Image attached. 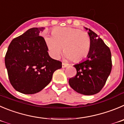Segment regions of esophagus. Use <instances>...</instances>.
I'll use <instances>...</instances> for the list:
<instances>
[{"mask_svg":"<svg viewBox=\"0 0 124 124\" xmlns=\"http://www.w3.org/2000/svg\"><path fill=\"white\" fill-rule=\"evenodd\" d=\"M62 68H65L67 67V64H66V63H62Z\"/></svg>","mask_w":124,"mask_h":124,"instance_id":"1","label":"esophagus"}]
</instances>
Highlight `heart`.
<instances>
[{"label": "heart", "instance_id": "obj_1", "mask_svg": "<svg viewBox=\"0 0 124 124\" xmlns=\"http://www.w3.org/2000/svg\"><path fill=\"white\" fill-rule=\"evenodd\" d=\"M52 37H45V41L52 56L59 57L63 48L65 57L77 62L85 58L91 48L88 33L72 27H57L51 32Z\"/></svg>", "mask_w": 124, "mask_h": 124}]
</instances>
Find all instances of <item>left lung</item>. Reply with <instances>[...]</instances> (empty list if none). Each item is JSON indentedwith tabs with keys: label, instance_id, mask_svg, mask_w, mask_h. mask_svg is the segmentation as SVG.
<instances>
[{
	"label": "left lung",
	"instance_id": "obj_1",
	"mask_svg": "<svg viewBox=\"0 0 124 124\" xmlns=\"http://www.w3.org/2000/svg\"><path fill=\"white\" fill-rule=\"evenodd\" d=\"M88 34L91 48L87 59L74 65L76 75L69 83L78 93L91 95L99 93L105 85L111 71L112 61L110 49L102 39L89 29Z\"/></svg>",
	"mask_w": 124,
	"mask_h": 124
}]
</instances>
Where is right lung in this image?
I'll return each mask as SVG.
<instances>
[{
  "label": "right lung",
  "mask_w": 124,
  "mask_h": 124,
  "mask_svg": "<svg viewBox=\"0 0 124 124\" xmlns=\"http://www.w3.org/2000/svg\"><path fill=\"white\" fill-rule=\"evenodd\" d=\"M45 27H33L11 41L5 57L10 83L24 94L41 91L51 81L62 62L52 59L43 37Z\"/></svg>",
  "instance_id": "right-lung-1"
}]
</instances>
